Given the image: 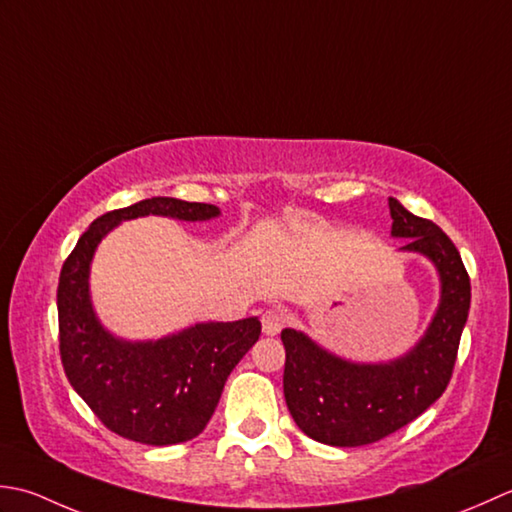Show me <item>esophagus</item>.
<instances>
[{
	"label": "esophagus",
	"instance_id": "obj_1",
	"mask_svg": "<svg viewBox=\"0 0 512 512\" xmlns=\"http://www.w3.org/2000/svg\"><path fill=\"white\" fill-rule=\"evenodd\" d=\"M260 325H263L265 336H276V333L285 327V316L278 309H267L260 316Z\"/></svg>",
	"mask_w": 512,
	"mask_h": 512
}]
</instances>
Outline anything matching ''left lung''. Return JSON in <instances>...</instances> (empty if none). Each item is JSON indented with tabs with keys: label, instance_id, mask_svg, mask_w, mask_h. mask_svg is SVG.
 Masks as SVG:
<instances>
[{
	"label": "left lung",
	"instance_id": "obj_1",
	"mask_svg": "<svg viewBox=\"0 0 512 512\" xmlns=\"http://www.w3.org/2000/svg\"><path fill=\"white\" fill-rule=\"evenodd\" d=\"M391 234L404 252L433 260L442 300L424 338L389 364H353L331 356L305 333L283 329V389L298 429L329 446H364L413 422L448 387L471 307V278L451 238L389 198Z\"/></svg>",
	"mask_w": 512,
	"mask_h": 512
}]
</instances>
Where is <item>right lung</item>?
<instances>
[{"mask_svg": "<svg viewBox=\"0 0 512 512\" xmlns=\"http://www.w3.org/2000/svg\"><path fill=\"white\" fill-rule=\"evenodd\" d=\"M148 214L207 221L218 216V207L154 196L99 216L61 267L59 356L72 389L106 429L132 442L170 446L205 429L227 375L258 340L260 322H205L156 342L110 336L90 305V260L112 227Z\"/></svg>", "mask_w": 512, "mask_h": 512, "instance_id": "1", "label": "right lung"}]
</instances>
